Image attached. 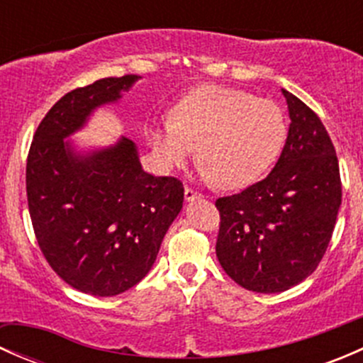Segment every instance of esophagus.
<instances>
[{
  "label": "esophagus",
  "instance_id": "1",
  "mask_svg": "<svg viewBox=\"0 0 363 363\" xmlns=\"http://www.w3.org/2000/svg\"><path fill=\"white\" fill-rule=\"evenodd\" d=\"M184 199L188 200V202H191V200H195V199H202V193L195 191V189H193V188H188V186H186Z\"/></svg>",
  "mask_w": 363,
  "mask_h": 363
}]
</instances>
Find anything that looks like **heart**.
I'll return each instance as SVG.
<instances>
[{
    "mask_svg": "<svg viewBox=\"0 0 363 363\" xmlns=\"http://www.w3.org/2000/svg\"><path fill=\"white\" fill-rule=\"evenodd\" d=\"M164 167H182L196 147L203 175L223 189H244L274 167L286 142L283 108L250 91L200 86L145 130Z\"/></svg>",
    "mask_w": 363,
    "mask_h": 363,
    "instance_id": "heart-1",
    "label": "heart"
}]
</instances>
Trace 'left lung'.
Here are the masks:
<instances>
[{
  "mask_svg": "<svg viewBox=\"0 0 363 363\" xmlns=\"http://www.w3.org/2000/svg\"><path fill=\"white\" fill-rule=\"evenodd\" d=\"M290 131L274 170L216 200V255L239 286L256 294L290 290L314 272L334 233L342 200L330 135L313 108L283 89Z\"/></svg>",
  "mask_w": 363,
  "mask_h": 363,
  "instance_id": "left-lung-1",
  "label": "left lung"
}]
</instances>
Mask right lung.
Segmentation results:
<instances>
[{
	"label": "right lung",
	"instance_id": "right-lung-1",
	"mask_svg": "<svg viewBox=\"0 0 363 363\" xmlns=\"http://www.w3.org/2000/svg\"><path fill=\"white\" fill-rule=\"evenodd\" d=\"M135 80L108 77L65 94L36 128L26 163L40 251L65 283L96 296L123 294L147 276L184 200L177 177L142 170L130 138L89 156H75L65 142Z\"/></svg>",
	"mask_w": 363,
	"mask_h": 363
}]
</instances>
